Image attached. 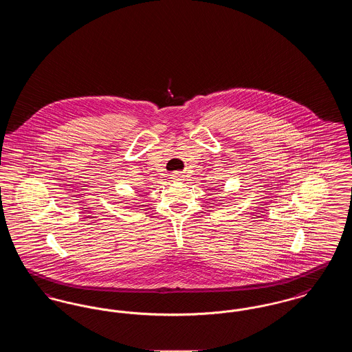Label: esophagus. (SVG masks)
Listing matches in <instances>:
<instances>
[{
  "instance_id": "esophagus-1",
  "label": "esophagus",
  "mask_w": 352,
  "mask_h": 352,
  "mask_svg": "<svg viewBox=\"0 0 352 352\" xmlns=\"http://www.w3.org/2000/svg\"><path fill=\"white\" fill-rule=\"evenodd\" d=\"M184 174H182V173H179V171L173 173V174H171V179H173V181H175V182H181V181H184Z\"/></svg>"
}]
</instances>
